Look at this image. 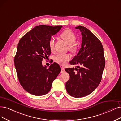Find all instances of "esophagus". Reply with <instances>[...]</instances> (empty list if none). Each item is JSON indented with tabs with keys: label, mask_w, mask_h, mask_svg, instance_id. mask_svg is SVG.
<instances>
[{
	"label": "esophagus",
	"mask_w": 121,
	"mask_h": 121,
	"mask_svg": "<svg viewBox=\"0 0 121 121\" xmlns=\"http://www.w3.org/2000/svg\"><path fill=\"white\" fill-rule=\"evenodd\" d=\"M61 73H63L65 72V69L63 67H61Z\"/></svg>",
	"instance_id": "1"
}]
</instances>
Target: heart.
<instances>
[{
    "label": "heart",
    "instance_id": "obj_1",
    "mask_svg": "<svg viewBox=\"0 0 121 121\" xmlns=\"http://www.w3.org/2000/svg\"><path fill=\"white\" fill-rule=\"evenodd\" d=\"M60 37L68 44V49L69 51L72 52H74L77 50V44L75 42L76 39V36L75 33L70 29H67L64 31L61 35ZM54 39L51 37L48 42V46L50 50L53 51L54 50ZM71 58L70 55L69 54H58L54 57V60L61 65H65L66 64Z\"/></svg>",
    "mask_w": 121,
    "mask_h": 121
}]
</instances>
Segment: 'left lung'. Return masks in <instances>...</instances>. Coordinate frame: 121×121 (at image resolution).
Wrapping results in <instances>:
<instances>
[{"instance_id":"8db88e82","label":"left lung","mask_w":121,"mask_h":121,"mask_svg":"<svg viewBox=\"0 0 121 121\" xmlns=\"http://www.w3.org/2000/svg\"><path fill=\"white\" fill-rule=\"evenodd\" d=\"M81 32V48L70 62L77 68H66L70 75L65 87L69 94L75 98L86 96L95 90L101 81L105 66L103 47L100 40L87 28L76 27Z\"/></svg>"}]
</instances>
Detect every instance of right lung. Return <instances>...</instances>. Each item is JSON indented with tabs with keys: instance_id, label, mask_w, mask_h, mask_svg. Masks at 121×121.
Instances as JSON below:
<instances>
[{
	"instance_id": "obj_1",
	"label": "right lung",
	"mask_w": 121,
	"mask_h": 121,
	"mask_svg": "<svg viewBox=\"0 0 121 121\" xmlns=\"http://www.w3.org/2000/svg\"><path fill=\"white\" fill-rule=\"evenodd\" d=\"M62 27L37 26L25 34L18 44L14 59L17 75L21 86L31 94H46L60 72L59 64L54 62L47 69L42 65V61L51 54L48 46L49 39Z\"/></svg>"
}]
</instances>
